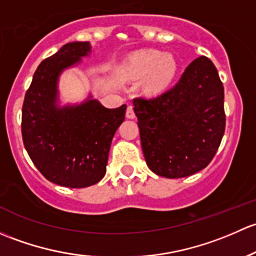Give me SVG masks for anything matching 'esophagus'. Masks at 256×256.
<instances>
[{"label": "esophagus", "mask_w": 256, "mask_h": 256, "mask_svg": "<svg viewBox=\"0 0 256 256\" xmlns=\"http://www.w3.org/2000/svg\"><path fill=\"white\" fill-rule=\"evenodd\" d=\"M126 116H127V118H129V120H134V118H136V113H134L133 107L128 106L127 113H126Z\"/></svg>", "instance_id": "esophagus-1"}]
</instances>
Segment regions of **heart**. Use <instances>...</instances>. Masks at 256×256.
Instances as JSON below:
<instances>
[{
	"label": "heart",
	"instance_id": "1",
	"mask_svg": "<svg viewBox=\"0 0 256 256\" xmlns=\"http://www.w3.org/2000/svg\"><path fill=\"white\" fill-rule=\"evenodd\" d=\"M178 72V62L170 54L159 50H143L136 52L126 62L123 74L130 78L146 76V90L149 94H158L172 82Z\"/></svg>",
	"mask_w": 256,
	"mask_h": 256
}]
</instances>
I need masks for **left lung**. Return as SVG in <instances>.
I'll return each mask as SVG.
<instances>
[{
    "label": "left lung",
    "mask_w": 256,
    "mask_h": 256,
    "mask_svg": "<svg viewBox=\"0 0 256 256\" xmlns=\"http://www.w3.org/2000/svg\"><path fill=\"white\" fill-rule=\"evenodd\" d=\"M140 143L152 172L194 175L213 159L226 129L224 88L213 62L194 59L178 82L152 98L133 100Z\"/></svg>",
    "instance_id": "left-lung-1"
}]
</instances>
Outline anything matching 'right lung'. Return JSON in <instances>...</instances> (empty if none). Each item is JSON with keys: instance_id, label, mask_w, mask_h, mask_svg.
<instances>
[{"instance_id": "obj_1", "label": "right lung", "mask_w": 256, "mask_h": 256, "mask_svg": "<svg viewBox=\"0 0 256 256\" xmlns=\"http://www.w3.org/2000/svg\"><path fill=\"white\" fill-rule=\"evenodd\" d=\"M88 52V42H72L43 60L22 108V138L32 162L50 182L70 188L104 178L110 143L127 110L126 104L106 108L91 94L81 104H58L60 74Z\"/></svg>"}]
</instances>
